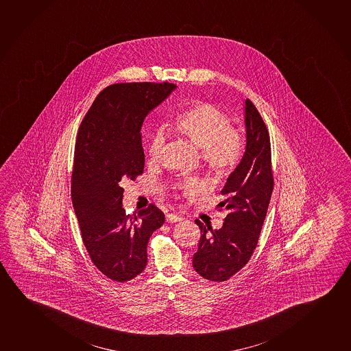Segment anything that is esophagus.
Here are the masks:
<instances>
[{
    "instance_id": "esophagus-1",
    "label": "esophagus",
    "mask_w": 351,
    "mask_h": 351,
    "mask_svg": "<svg viewBox=\"0 0 351 351\" xmlns=\"http://www.w3.org/2000/svg\"><path fill=\"white\" fill-rule=\"evenodd\" d=\"M182 216H180L178 214H168L167 215V217H165V221L168 222V223H176V222H180V221H182Z\"/></svg>"
}]
</instances>
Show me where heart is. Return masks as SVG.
Here are the masks:
<instances>
[{"instance_id": "1", "label": "heart", "mask_w": 351, "mask_h": 351, "mask_svg": "<svg viewBox=\"0 0 351 351\" xmlns=\"http://www.w3.org/2000/svg\"><path fill=\"white\" fill-rule=\"evenodd\" d=\"M230 118L226 112L211 102L194 101L183 107L173 116L171 128L175 132L202 149V158L208 170L215 175L230 173L244 156V137L230 127ZM165 141L164 132H154L148 143V157L156 162L160 157ZM184 193H194L197 183L180 184Z\"/></svg>"}]
</instances>
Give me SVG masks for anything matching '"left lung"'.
Returning a JSON list of instances; mask_svg holds the SVG:
<instances>
[{
    "mask_svg": "<svg viewBox=\"0 0 351 351\" xmlns=\"http://www.w3.org/2000/svg\"><path fill=\"white\" fill-rule=\"evenodd\" d=\"M244 111V156L221 191L223 202L219 205L228 211L223 226L213 230L211 226L195 219L202 237L193 256L194 269L205 279L217 282L233 276L251 258L274 186L267 127L249 99L245 100Z\"/></svg>",
    "mask_w": 351,
    "mask_h": 351,
    "instance_id": "8db88e82",
    "label": "left lung"
}]
</instances>
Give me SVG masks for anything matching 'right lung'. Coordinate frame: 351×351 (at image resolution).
Masks as SVG:
<instances>
[{
	"label": "right lung",
	"instance_id": "add662e5",
	"mask_svg": "<svg viewBox=\"0 0 351 351\" xmlns=\"http://www.w3.org/2000/svg\"><path fill=\"white\" fill-rule=\"evenodd\" d=\"M175 89L176 84L168 82L107 86L77 134L72 204L93 263L114 281H129L143 273L148 240L165 221L153 204L136 214H125L122 186L143 173L145 118Z\"/></svg>",
	"mask_w": 351,
	"mask_h": 351
}]
</instances>
